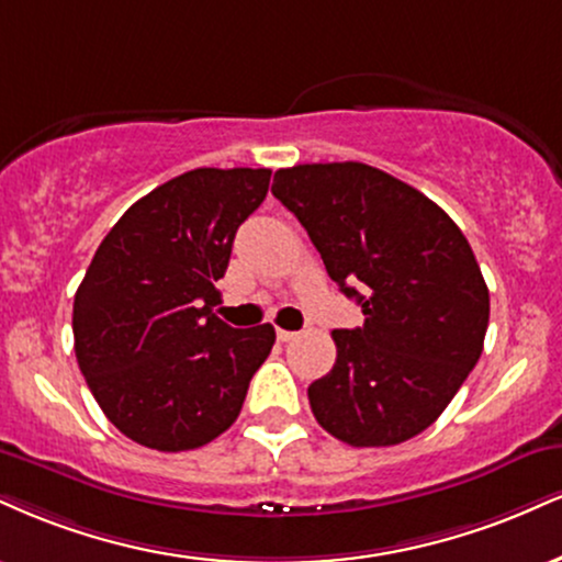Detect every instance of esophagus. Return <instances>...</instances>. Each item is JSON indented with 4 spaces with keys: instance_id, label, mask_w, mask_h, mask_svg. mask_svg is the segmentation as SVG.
I'll list each match as a JSON object with an SVG mask.
<instances>
[{
    "instance_id": "34e87169",
    "label": "esophagus",
    "mask_w": 562,
    "mask_h": 562,
    "mask_svg": "<svg viewBox=\"0 0 562 562\" xmlns=\"http://www.w3.org/2000/svg\"><path fill=\"white\" fill-rule=\"evenodd\" d=\"M295 337H299V333H290V329L277 327V340L280 342H290V340H295Z\"/></svg>"
}]
</instances>
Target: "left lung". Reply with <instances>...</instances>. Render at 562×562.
I'll list each match as a JSON object with an SVG mask.
<instances>
[{"label":"left lung","instance_id":"obj_1","mask_svg":"<svg viewBox=\"0 0 562 562\" xmlns=\"http://www.w3.org/2000/svg\"><path fill=\"white\" fill-rule=\"evenodd\" d=\"M272 193L367 316L333 333L335 367L308 387L316 422L353 448L416 437L476 367L490 324V290L461 227L361 161L277 170Z\"/></svg>","mask_w":562,"mask_h":562}]
</instances>
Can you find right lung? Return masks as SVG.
Wrapping results in <instances>:
<instances>
[{
	"label": "right lung",
	"instance_id": "1",
	"mask_svg": "<svg viewBox=\"0 0 562 562\" xmlns=\"http://www.w3.org/2000/svg\"><path fill=\"white\" fill-rule=\"evenodd\" d=\"M272 170L199 167L120 216L72 303L76 358L104 416L144 448L195 450L238 418L272 324L212 314L235 233L267 199Z\"/></svg>",
	"mask_w": 562,
	"mask_h": 562
}]
</instances>
